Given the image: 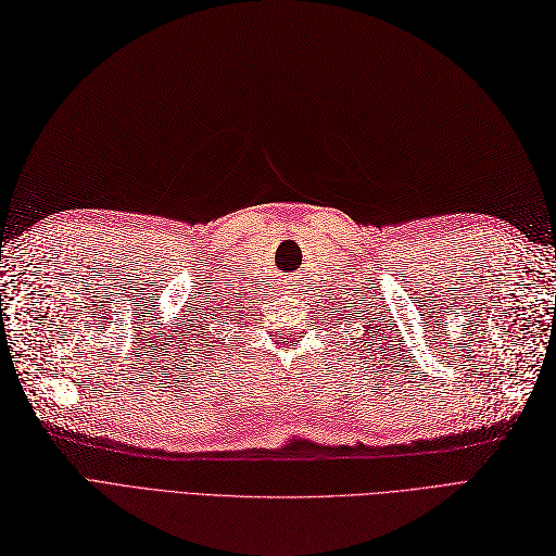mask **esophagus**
<instances>
[{"instance_id": "esophagus-1", "label": "esophagus", "mask_w": 556, "mask_h": 556, "mask_svg": "<svg viewBox=\"0 0 556 556\" xmlns=\"http://www.w3.org/2000/svg\"><path fill=\"white\" fill-rule=\"evenodd\" d=\"M281 283H283V293H295L298 291V277H286Z\"/></svg>"}]
</instances>
